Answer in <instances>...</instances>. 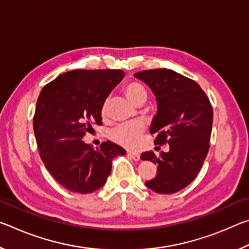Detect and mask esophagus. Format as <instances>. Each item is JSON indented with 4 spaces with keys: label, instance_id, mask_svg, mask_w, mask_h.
I'll list each match as a JSON object with an SVG mask.
<instances>
[{
    "label": "esophagus",
    "instance_id": "1",
    "mask_svg": "<svg viewBox=\"0 0 249 249\" xmlns=\"http://www.w3.org/2000/svg\"><path fill=\"white\" fill-rule=\"evenodd\" d=\"M127 156L130 158V159H134L135 161H138L141 158L140 154H136V153H132V151H127Z\"/></svg>",
    "mask_w": 249,
    "mask_h": 249
}]
</instances>
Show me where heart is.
<instances>
[{"mask_svg": "<svg viewBox=\"0 0 249 249\" xmlns=\"http://www.w3.org/2000/svg\"><path fill=\"white\" fill-rule=\"evenodd\" d=\"M124 93L130 102L137 105L145 102L147 100V90L142 83L137 81H130L124 86ZM107 113V101H105L101 108V115L103 117ZM145 126L141 122H129V123L121 124L112 132L113 141L117 144L126 147V148H135L140 145L141 138L144 134Z\"/></svg>", "mask_w": 249, "mask_h": 249, "instance_id": "b5f03b06", "label": "heart"}]
</instances>
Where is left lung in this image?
<instances>
[{
  "instance_id": "left-lung-1",
  "label": "left lung",
  "mask_w": 249,
  "mask_h": 249,
  "mask_svg": "<svg viewBox=\"0 0 249 249\" xmlns=\"http://www.w3.org/2000/svg\"><path fill=\"white\" fill-rule=\"evenodd\" d=\"M156 95L157 114L150 125L156 145H169V151L156 156L142 153V160L157 165V175L146 181L156 193L170 195L190 184L199 174L210 148L213 109L205 92L196 81L170 69L135 73Z\"/></svg>"
}]
</instances>
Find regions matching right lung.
Returning a JSON list of instances; mask_svg holds the SVG:
<instances>
[{
  "label": "right lung",
  "instance_id": "1",
  "mask_svg": "<svg viewBox=\"0 0 249 249\" xmlns=\"http://www.w3.org/2000/svg\"><path fill=\"white\" fill-rule=\"evenodd\" d=\"M123 78V70H72L41 90L34 133L45 167L67 190L81 195L98 190L111 174L112 160L126 154L112 142L93 149L82 141L92 124H102V105Z\"/></svg>",
  "mask_w": 249,
  "mask_h": 249
}]
</instances>
